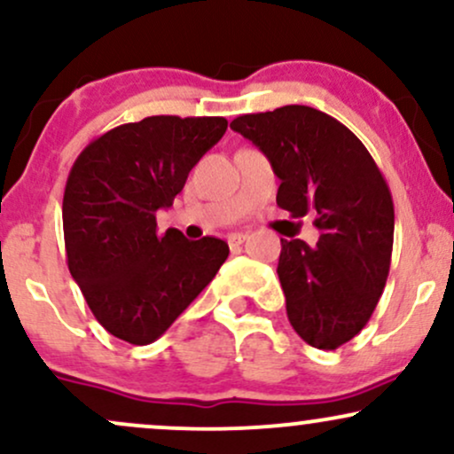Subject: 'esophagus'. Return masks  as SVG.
<instances>
[{
  "instance_id": "obj_1",
  "label": "esophagus",
  "mask_w": 454,
  "mask_h": 454,
  "mask_svg": "<svg viewBox=\"0 0 454 454\" xmlns=\"http://www.w3.org/2000/svg\"><path fill=\"white\" fill-rule=\"evenodd\" d=\"M247 239V232H232L228 234V245H241Z\"/></svg>"
}]
</instances>
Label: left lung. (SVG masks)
<instances>
[{"label":"left lung","instance_id":"left-lung-1","mask_svg":"<svg viewBox=\"0 0 454 454\" xmlns=\"http://www.w3.org/2000/svg\"><path fill=\"white\" fill-rule=\"evenodd\" d=\"M231 128L267 155L281 209L316 215V245L281 239L278 275L301 340L335 350L367 325L387 284L395 232L387 181L361 140L317 108L241 114Z\"/></svg>","mask_w":454,"mask_h":454}]
</instances>
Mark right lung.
I'll return each mask as SVG.
<instances>
[{
  "instance_id": "obj_1",
  "label": "right lung",
  "mask_w": 454,
  "mask_h": 454,
  "mask_svg": "<svg viewBox=\"0 0 454 454\" xmlns=\"http://www.w3.org/2000/svg\"><path fill=\"white\" fill-rule=\"evenodd\" d=\"M226 128L223 117L155 114L108 129L72 166L61 207L67 269L119 340L147 346L164 335L228 258L222 239L160 234L155 222Z\"/></svg>"
}]
</instances>
